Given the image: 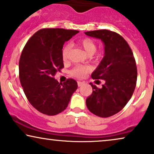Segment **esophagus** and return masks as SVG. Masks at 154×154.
Here are the masks:
<instances>
[{"label": "esophagus", "mask_w": 154, "mask_h": 154, "mask_svg": "<svg viewBox=\"0 0 154 154\" xmlns=\"http://www.w3.org/2000/svg\"><path fill=\"white\" fill-rule=\"evenodd\" d=\"M77 83H78V86H79V87H81V85H83V83H84V82H82V81H79L77 82Z\"/></svg>", "instance_id": "34e87169"}]
</instances>
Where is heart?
<instances>
[{
  "mask_svg": "<svg viewBox=\"0 0 154 154\" xmlns=\"http://www.w3.org/2000/svg\"><path fill=\"white\" fill-rule=\"evenodd\" d=\"M79 46L81 49H83L88 56L93 55L97 50L96 43L90 38H84V39H81L79 42ZM71 48V45H69L64 46L63 48L62 59L64 62L67 61L69 59ZM96 57H98L99 54H97ZM90 71H91V68L88 66H76L70 71V73L73 76L81 79V78L84 77Z\"/></svg>",
  "mask_w": 154,
  "mask_h": 154,
  "instance_id": "obj_1",
  "label": "heart"
}]
</instances>
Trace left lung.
Instances as JSON below:
<instances>
[{"label":"left lung","mask_w":154,"mask_h":154,"mask_svg":"<svg viewBox=\"0 0 154 154\" xmlns=\"http://www.w3.org/2000/svg\"><path fill=\"white\" fill-rule=\"evenodd\" d=\"M89 37L101 39L105 55L92 73L93 79H102L101 88L92 84L93 93L86 99L92 113L108 117L124 108L132 96L137 79V69L132 51L124 38L115 32L99 29L86 32Z\"/></svg>","instance_id":"8db88e82"}]
</instances>
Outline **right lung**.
Returning a JSON list of instances; mask_svg holds the SVG:
<instances>
[{
	"label": "right lung",
	"mask_w": 154,
	"mask_h": 154,
	"mask_svg": "<svg viewBox=\"0 0 154 154\" xmlns=\"http://www.w3.org/2000/svg\"><path fill=\"white\" fill-rule=\"evenodd\" d=\"M61 28L42 29L26 43L19 61V77L27 100L36 109L53 116L66 108L77 82L69 79L61 83L54 79L63 68L65 42L79 33Z\"/></svg>",
	"instance_id": "add662e5"
}]
</instances>
